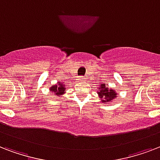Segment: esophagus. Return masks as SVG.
I'll list each match as a JSON object with an SVG mask.
<instances>
[{"mask_svg":"<svg viewBox=\"0 0 160 160\" xmlns=\"http://www.w3.org/2000/svg\"><path fill=\"white\" fill-rule=\"evenodd\" d=\"M80 80H83V78H80Z\"/></svg>","mask_w":160,"mask_h":160,"instance_id":"1","label":"esophagus"}]
</instances>
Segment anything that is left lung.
I'll use <instances>...</instances> for the list:
<instances>
[{
    "instance_id": "obj_1",
    "label": "left lung",
    "mask_w": 160,
    "mask_h": 160,
    "mask_svg": "<svg viewBox=\"0 0 160 160\" xmlns=\"http://www.w3.org/2000/svg\"><path fill=\"white\" fill-rule=\"evenodd\" d=\"M100 87L101 90H100V92H98V94L100 95L102 102H111L113 100H114V98L117 97V94L114 92V90H109L108 88L105 87V85H102Z\"/></svg>"
}]
</instances>
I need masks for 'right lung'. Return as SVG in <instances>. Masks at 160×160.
I'll list each match as a JSON object with an SVG mask.
<instances>
[{
  "mask_svg": "<svg viewBox=\"0 0 160 160\" xmlns=\"http://www.w3.org/2000/svg\"><path fill=\"white\" fill-rule=\"evenodd\" d=\"M65 85L60 84L59 86L58 85H52L50 89L51 92L54 93V95H61L62 94H64V91H65Z\"/></svg>",
  "mask_w": 160,
  "mask_h": 160,
  "instance_id": "obj_1",
  "label": "right lung"
}]
</instances>
